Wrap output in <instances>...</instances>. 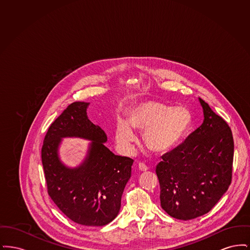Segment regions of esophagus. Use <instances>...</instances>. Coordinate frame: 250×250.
Returning a JSON list of instances; mask_svg holds the SVG:
<instances>
[{
	"label": "esophagus",
	"mask_w": 250,
	"mask_h": 250,
	"mask_svg": "<svg viewBox=\"0 0 250 250\" xmlns=\"http://www.w3.org/2000/svg\"><path fill=\"white\" fill-rule=\"evenodd\" d=\"M138 167H139V169L141 170V171H146L147 169H148V167H146L145 164H143V163H139V165H138Z\"/></svg>",
	"instance_id": "1"
}]
</instances>
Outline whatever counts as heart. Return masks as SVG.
Masks as SVG:
<instances>
[{
	"instance_id": "heart-1",
	"label": "heart",
	"mask_w": 250,
	"mask_h": 250,
	"mask_svg": "<svg viewBox=\"0 0 250 250\" xmlns=\"http://www.w3.org/2000/svg\"><path fill=\"white\" fill-rule=\"evenodd\" d=\"M189 123L190 114L185 107L146 101L134 107L126 121H117L115 140L120 148L129 154L136 142L134 130L143 131L145 146L155 154H165L178 143Z\"/></svg>"
}]
</instances>
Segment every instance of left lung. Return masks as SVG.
Returning <instances> with one entry per match:
<instances>
[{"instance_id": "left-lung-1", "label": "left lung", "mask_w": 250, "mask_h": 250, "mask_svg": "<svg viewBox=\"0 0 250 250\" xmlns=\"http://www.w3.org/2000/svg\"><path fill=\"white\" fill-rule=\"evenodd\" d=\"M199 100L204 115L202 125L163 155L155 168L161 207L181 220L207 214L228 190L232 177L231 130L205 101Z\"/></svg>"}]
</instances>
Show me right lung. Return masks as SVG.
I'll use <instances>...</instances> for the list:
<instances>
[{
  "label": "right lung",
  "mask_w": 250,
  "mask_h": 250,
  "mask_svg": "<svg viewBox=\"0 0 250 250\" xmlns=\"http://www.w3.org/2000/svg\"><path fill=\"white\" fill-rule=\"evenodd\" d=\"M88 106L74 102L50 125L41 157L48 195L60 210L78 224L104 226L119 213L134 160L114 155L104 145L107 135L88 119ZM66 136L92 141L85 160L74 169L64 167L58 155L61 139Z\"/></svg>",
  "instance_id": "1"
}]
</instances>
